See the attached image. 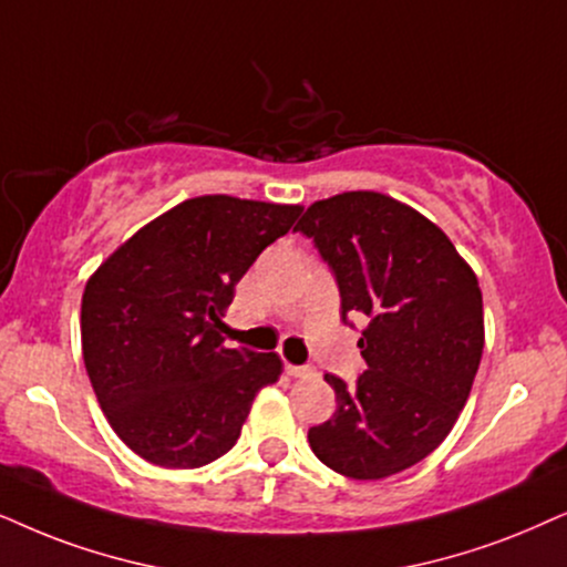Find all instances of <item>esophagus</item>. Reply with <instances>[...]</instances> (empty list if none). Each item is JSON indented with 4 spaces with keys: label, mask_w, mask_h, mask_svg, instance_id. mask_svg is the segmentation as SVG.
<instances>
[{
    "label": "esophagus",
    "mask_w": 567,
    "mask_h": 567,
    "mask_svg": "<svg viewBox=\"0 0 567 567\" xmlns=\"http://www.w3.org/2000/svg\"><path fill=\"white\" fill-rule=\"evenodd\" d=\"M285 374L292 377V379H308V377H313V369L292 367V363H285Z\"/></svg>",
    "instance_id": "obj_1"
}]
</instances>
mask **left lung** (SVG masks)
<instances>
[{"label": "left lung", "instance_id": "1", "mask_svg": "<svg viewBox=\"0 0 567 567\" xmlns=\"http://www.w3.org/2000/svg\"><path fill=\"white\" fill-rule=\"evenodd\" d=\"M340 285L342 317L363 313L367 371L334 390L337 411L308 429L337 474L374 482L424 461L455 426L484 350L478 279L432 219L379 190L313 200L298 227Z\"/></svg>", "mask_w": 567, "mask_h": 567}]
</instances>
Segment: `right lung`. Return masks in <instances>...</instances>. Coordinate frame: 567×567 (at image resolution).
Returning <instances> with one entry per match:
<instances>
[{"label": "right lung", "instance_id": "obj_1", "mask_svg": "<svg viewBox=\"0 0 567 567\" xmlns=\"http://www.w3.org/2000/svg\"><path fill=\"white\" fill-rule=\"evenodd\" d=\"M300 204L196 196L143 225L89 277L83 363L99 405L135 455L198 468L233 450L277 353L225 348L235 285Z\"/></svg>", "mask_w": 567, "mask_h": 567}]
</instances>
